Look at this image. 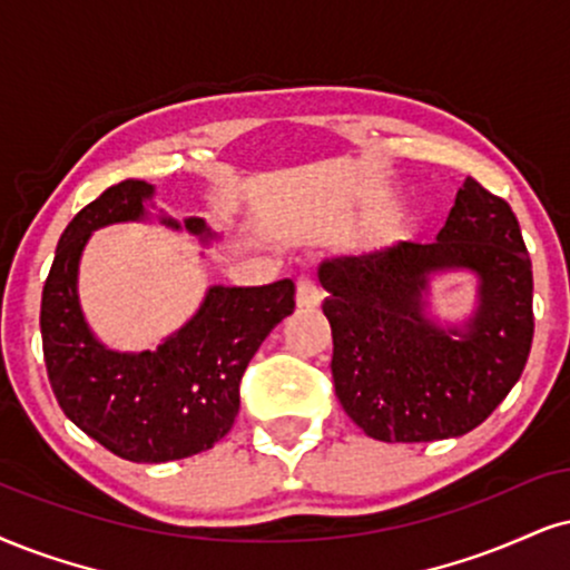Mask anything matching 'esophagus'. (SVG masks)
Returning a JSON list of instances; mask_svg holds the SVG:
<instances>
[{
  "mask_svg": "<svg viewBox=\"0 0 570 570\" xmlns=\"http://www.w3.org/2000/svg\"><path fill=\"white\" fill-rule=\"evenodd\" d=\"M322 293H320V285L314 283V277H308V274H304V277H298L296 283V304L301 308H314L320 304Z\"/></svg>",
  "mask_w": 570,
  "mask_h": 570,
  "instance_id": "esophagus-1",
  "label": "esophagus"
}]
</instances>
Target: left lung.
Returning a JSON list of instances; mask_svg holds the SVG:
<instances>
[{"label": "left lung", "mask_w": 570, "mask_h": 570, "mask_svg": "<svg viewBox=\"0 0 570 570\" xmlns=\"http://www.w3.org/2000/svg\"><path fill=\"white\" fill-rule=\"evenodd\" d=\"M462 265L482 277V306L454 340L422 314L426 274ZM330 296L333 383L370 439L423 444L481 425L518 383L533 341V274L508 200L475 179L456 189L433 243L341 256L320 266Z\"/></svg>", "instance_id": "8db88e82"}]
</instances>
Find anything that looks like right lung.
Listing matches in <instances>:
<instances>
[{
    "label": "right lung",
    "mask_w": 570,
    "mask_h": 570,
    "mask_svg": "<svg viewBox=\"0 0 570 570\" xmlns=\"http://www.w3.org/2000/svg\"><path fill=\"white\" fill-rule=\"evenodd\" d=\"M150 195V185L126 179L83 206L62 232L41 291V348L60 410L129 462L181 460L224 439L240 410L245 367L296 308L293 279L210 287L193 322L156 351L116 354L100 346L76 296L79 256L91 229L139 219ZM185 227L208 237L203 219H187Z\"/></svg>",
    "instance_id": "add662e5"
}]
</instances>
